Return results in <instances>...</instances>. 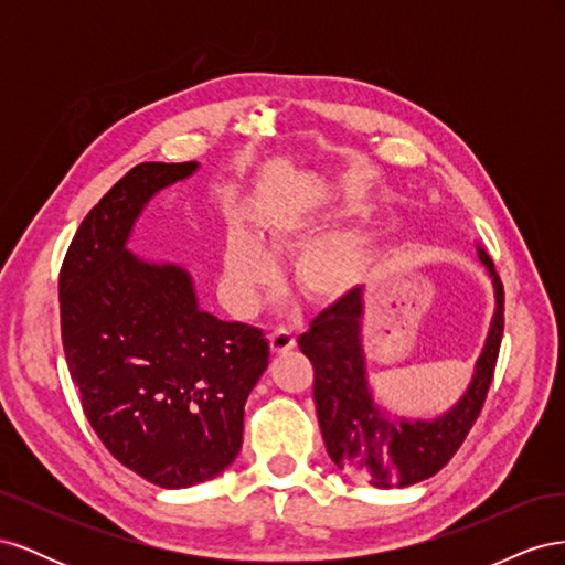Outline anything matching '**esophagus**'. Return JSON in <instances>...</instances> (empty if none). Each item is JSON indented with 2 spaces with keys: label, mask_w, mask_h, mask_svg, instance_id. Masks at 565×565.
<instances>
[{
  "label": "esophagus",
  "mask_w": 565,
  "mask_h": 565,
  "mask_svg": "<svg viewBox=\"0 0 565 565\" xmlns=\"http://www.w3.org/2000/svg\"><path fill=\"white\" fill-rule=\"evenodd\" d=\"M268 344H270V349L276 351V353H285V351H289V349H295L297 339H295L292 330L285 328V324H280V328H273V330H270Z\"/></svg>",
  "instance_id": "esophagus-1"
}]
</instances>
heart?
I'll list each match as a JSON object with an SVG mask.
<instances>
[{
	"mask_svg": "<svg viewBox=\"0 0 565 565\" xmlns=\"http://www.w3.org/2000/svg\"><path fill=\"white\" fill-rule=\"evenodd\" d=\"M328 218H299L292 224L280 226L266 237L270 252H285L309 243L322 231ZM370 243L361 235H334L306 247L295 268V280L301 292L313 299L330 303L347 297L361 282L370 264ZM224 287L226 295L237 306H249L254 297L268 287L276 278L270 254L259 245L252 233L241 226H233L226 233L224 249Z\"/></svg>",
	"mask_w": 565,
	"mask_h": 565,
	"instance_id": "obj_1",
	"label": "heart"
}]
</instances>
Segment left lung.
Here are the masks:
<instances>
[{
    "instance_id": "obj_1",
    "label": "left lung",
    "mask_w": 565,
    "mask_h": 565,
    "mask_svg": "<svg viewBox=\"0 0 565 565\" xmlns=\"http://www.w3.org/2000/svg\"><path fill=\"white\" fill-rule=\"evenodd\" d=\"M494 285V318L471 386L461 401L434 422L396 419L374 405L361 341L363 289L353 287L320 311L299 349L313 365V401L324 448L337 467L377 488H405L448 465L481 415L494 377L504 334V289L490 256L478 247Z\"/></svg>"
}]
</instances>
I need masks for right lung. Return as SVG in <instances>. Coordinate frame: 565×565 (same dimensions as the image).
Segmentation results:
<instances>
[{
	"label": "right lung",
	"mask_w": 565,
	"mask_h": 565,
	"mask_svg": "<svg viewBox=\"0 0 565 565\" xmlns=\"http://www.w3.org/2000/svg\"><path fill=\"white\" fill-rule=\"evenodd\" d=\"M198 162H141L84 216L58 276L61 339L108 452L160 488L210 481L241 452L245 403L268 367L259 328L200 311L191 276L127 249L136 216Z\"/></svg>",
	"instance_id": "1"
}]
</instances>
